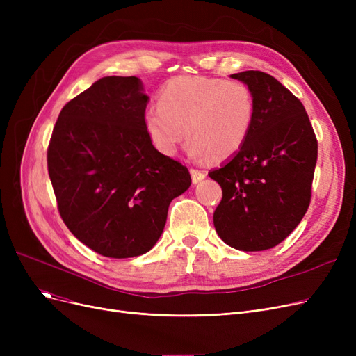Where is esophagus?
<instances>
[{
    "mask_svg": "<svg viewBox=\"0 0 356 356\" xmlns=\"http://www.w3.org/2000/svg\"><path fill=\"white\" fill-rule=\"evenodd\" d=\"M204 177H207V172L204 170H199V169H191V179L193 184H197Z\"/></svg>",
    "mask_w": 356,
    "mask_h": 356,
    "instance_id": "obj_1",
    "label": "esophagus"
}]
</instances>
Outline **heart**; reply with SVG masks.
Listing matches in <instances>:
<instances>
[{"instance_id": "b5f03b06", "label": "heart", "mask_w": 356, "mask_h": 356, "mask_svg": "<svg viewBox=\"0 0 356 356\" xmlns=\"http://www.w3.org/2000/svg\"><path fill=\"white\" fill-rule=\"evenodd\" d=\"M255 110V95L243 81L179 75L160 89L159 105L145 110L144 127L161 154L174 156L187 135L191 159L224 160L246 143Z\"/></svg>"}]
</instances>
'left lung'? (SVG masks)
Wrapping results in <instances>:
<instances>
[{
    "instance_id": "8db88e82",
    "label": "left lung",
    "mask_w": 356,
    "mask_h": 356,
    "mask_svg": "<svg viewBox=\"0 0 356 356\" xmlns=\"http://www.w3.org/2000/svg\"><path fill=\"white\" fill-rule=\"evenodd\" d=\"M232 79L255 95L246 143L209 177L222 188L213 212L220 238L239 251H266L291 234L310 204L318 141L303 104L270 74L243 71Z\"/></svg>"
}]
</instances>
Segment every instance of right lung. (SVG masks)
<instances>
[{"label":"right lung","instance_id":"obj_1","mask_svg":"<svg viewBox=\"0 0 356 356\" xmlns=\"http://www.w3.org/2000/svg\"><path fill=\"white\" fill-rule=\"evenodd\" d=\"M148 96L136 77H104L59 113L47 148L58 211L70 232L110 258L148 252L165 229L188 169L154 148Z\"/></svg>","mask_w":356,"mask_h":356}]
</instances>
